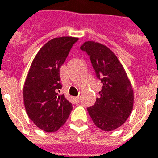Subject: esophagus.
Returning a JSON list of instances; mask_svg holds the SVG:
<instances>
[{"label":"esophagus","mask_w":158,"mask_h":158,"mask_svg":"<svg viewBox=\"0 0 158 158\" xmlns=\"http://www.w3.org/2000/svg\"><path fill=\"white\" fill-rule=\"evenodd\" d=\"M80 96H77V97H75V101L77 102H80Z\"/></svg>","instance_id":"34e87169"}]
</instances>
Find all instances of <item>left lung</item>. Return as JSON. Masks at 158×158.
I'll return each instance as SVG.
<instances>
[{
    "label": "left lung",
    "mask_w": 158,
    "mask_h": 158,
    "mask_svg": "<svg viewBox=\"0 0 158 158\" xmlns=\"http://www.w3.org/2000/svg\"><path fill=\"white\" fill-rule=\"evenodd\" d=\"M81 49L89 56L96 77L103 83L100 97L88 112L96 127L111 131L122 126L131 115L134 92L125 69L109 48L94 41L85 42Z\"/></svg>",
    "instance_id": "obj_1"
}]
</instances>
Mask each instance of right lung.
Here are the masks:
<instances>
[{"mask_svg": "<svg viewBox=\"0 0 158 158\" xmlns=\"http://www.w3.org/2000/svg\"><path fill=\"white\" fill-rule=\"evenodd\" d=\"M78 38H54L44 44L33 60L23 86V101L27 116L43 131L55 132L72 110V104L60 95V68Z\"/></svg>", "mask_w": 158, "mask_h": 158, "instance_id": "1", "label": "right lung"}]
</instances>
